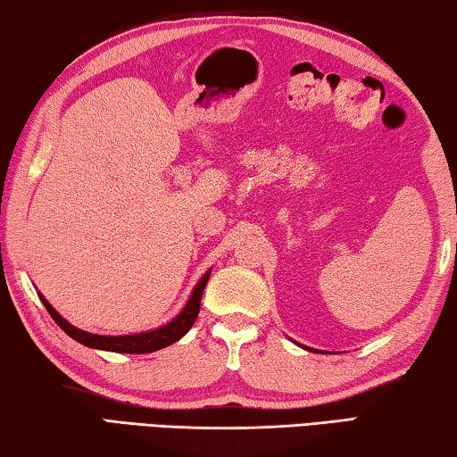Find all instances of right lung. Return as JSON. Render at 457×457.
<instances>
[{
	"instance_id": "obj_1",
	"label": "right lung",
	"mask_w": 457,
	"mask_h": 457,
	"mask_svg": "<svg viewBox=\"0 0 457 457\" xmlns=\"http://www.w3.org/2000/svg\"><path fill=\"white\" fill-rule=\"evenodd\" d=\"M207 280H210V274H205L204 278H201L199 284L195 286V290H193V294H191L187 306L183 308V312L177 316L175 320H171L169 324H165V327H161L157 330L141 332V335H129V337H100V335H92V332L76 328L71 322H66L64 319H62L56 311H54L52 304L42 296V294H40V298L46 306V311H48L54 319V322H56L68 337L79 340L80 345L92 346V349L112 351V353L143 354V353H153V351L163 349V346L173 345L175 340H179L185 332L193 327V322H195L197 314H199L201 296H204Z\"/></svg>"
}]
</instances>
